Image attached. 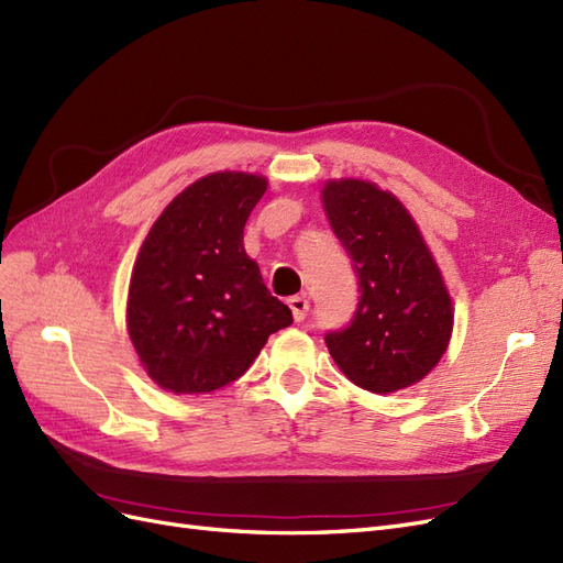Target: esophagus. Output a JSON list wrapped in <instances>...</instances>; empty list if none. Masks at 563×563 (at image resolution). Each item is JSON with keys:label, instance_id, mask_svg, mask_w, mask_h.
<instances>
[{"label": "esophagus", "instance_id": "esophagus-1", "mask_svg": "<svg viewBox=\"0 0 563 563\" xmlns=\"http://www.w3.org/2000/svg\"><path fill=\"white\" fill-rule=\"evenodd\" d=\"M288 308H291L296 321H302L305 317H308L310 302H308V298H305V296H294L291 300H288Z\"/></svg>", "mask_w": 563, "mask_h": 563}]
</instances>
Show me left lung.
I'll return each instance as SVG.
<instances>
[{"label": "left lung", "instance_id": "left-lung-1", "mask_svg": "<svg viewBox=\"0 0 563 563\" xmlns=\"http://www.w3.org/2000/svg\"><path fill=\"white\" fill-rule=\"evenodd\" d=\"M321 201L362 291L347 327L323 338L333 362L376 395L411 387L439 364L453 331L432 253L404 203L378 185L329 180Z\"/></svg>", "mask_w": 563, "mask_h": 563}]
</instances>
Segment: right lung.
<instances>
[{"instance_id": "1", "label": "right lung", "mask_w": 563, "mask_h": 563, "mask_svg": "<svg viewBox=\"0 0 563 563\" xmlns=\"http://www.w3.org/2000/svg\"><path fill=\"white\" fill-rule=\"evenodd\" d=\"M263 176L220 172L183 190L155 220L133 265L131 343L147 376L176 395L230 385L272 333L294 321L244 251Z\"/></svg>"}]
</instances>
